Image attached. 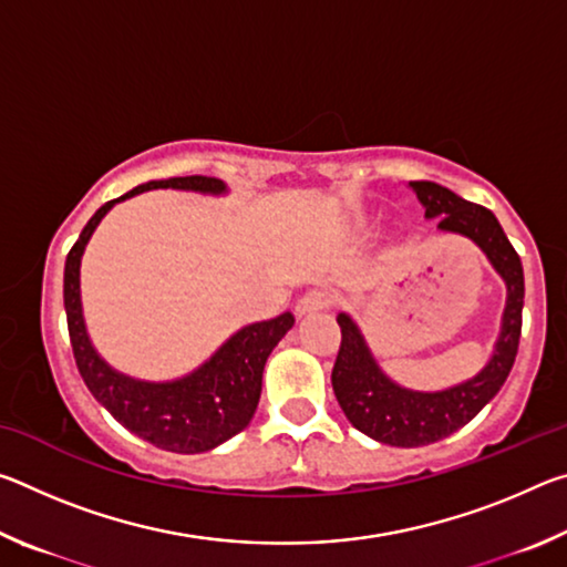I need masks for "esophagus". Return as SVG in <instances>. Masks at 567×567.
<instances>
[{
  "mask_svg": "<svg viewBox=\"0 0 567 567\" xmlns=\"http://www.w3.org/2000/svg\"><path fill=\"white\" fill-rule=\"evenodd\" d=\"M332 305V297L330 292L324 290H310L305 292L300 300H297V315H310V312H320V310H328V307Z\"/></svg>",
  "mask_w": 567,
  "mask_h": 567,
  "instance_id": "34e87169",
  "label": "esophagus"
}]
</instances>
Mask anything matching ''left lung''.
Masks as SVG:
<instances>
[{
	"label": "left lung",
	"instance_id": "1",
	"mask_svg": "<svg viewBox=\"0 0 567 567\" xmlns=\"http://www.w3.org/2000/svg\"><path fill=\"white\" fill-rule=\"evenodd\" d=\"M410 187L425 207V217L437 219V229L463 235L483 249L495 272L505 280L507 302L491 362L475 378L440 392H417L392 382L372 358L350 315H338L342 342L332 368L334 398L352 427L395 447H420L453 435L497 395L511 375L520 344L525 297L520 257L491 209L467 203L435 182H410Z\"/></svg>",
	"mask_w": 567,
	"mask_h": 567
}]
</instances>
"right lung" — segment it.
<instances>
[{
	"mask_svg": "<svg viewBox=\"0 0 567 567\" xmlns=\"http://www.w3.org/2000/svg\"><path fill=\"white\" fill-rule=\"evenodd\" d=\"M192 189L205 195H225L227 187L215 177H169L152 179L147 185L130 189L112 203L102 205L92 219L84 225L80 239L70 249L64 262V310L70 342L76 360V370L90 388L94 400L110 410V415L122 422L142 440H147L159 450L169 453L195 455L207 453L225 440L235 437L249 425L262 392L265 362L280 342L287 330L295 324L292 312H282L280 318L247 324L235 332L223 348L205 364H199L189 375L172 382H147L112 370L97 350L84 328L82 297H80V265L84 247L102 217L110 209L147 189Z\"/></svg>",
	"mask_w": 567,
	"mask_h": 567,
	"instance_id": "obj_1",
	"label": "right lung"
}]
</instances>
